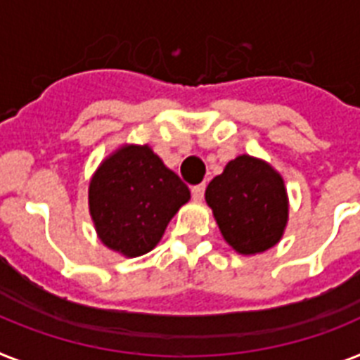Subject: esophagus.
<instances>
[{
  "mask_svg": "<svg viewBox=\"0 0 360 360\" xmlns=\"http://www.w3.org/2000/svg\"><path fill=\"white\" fill-rule=\"evenodd\" d=\"M192 192V198L194 200H203V194H205V183H201V185H194L190 188Z\"/></svg>",
  "mask_w": 360,
  "mask_h": 360,
  "instance_id": "34e87169",
  "label": "esophagus"
}]
</instances>
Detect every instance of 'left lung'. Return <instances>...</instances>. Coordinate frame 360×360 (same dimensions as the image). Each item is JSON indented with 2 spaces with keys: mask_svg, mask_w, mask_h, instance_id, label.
I'll return each mask as SVG.
<instances>
[{
  "mask_svg": "<svg viewBox=\"0 0 360 360\" xmlns=\"http://www.w3.org/2000/svg\"><path fill=\"white\" fill-rule=\"evenodd\" d=\"M221 235L238 253L253 255L276 246L288 218L283 177L270 165L240 155L205 190Z\"/></svg>",
  "mask_w": 360,
  "mask_h": 360,
  "instance_id": "1",
  "label": "left lung"
}]
</instances>
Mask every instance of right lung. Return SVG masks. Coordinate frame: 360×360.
<instances>
[{
    "mask_svg": "<svg viewBox=\"0 0 360 360\" xmlns=\"http://www.w3.org/2000/svg\"><path fill=\"white\" fill-rule=\"evenodd\" d=\"M190 200L188 186L148 146H124L90 181L89 205L99 238L125 257L153 250Z\"/></svg>",
    "mask_w": 360,
    "mask_h": 360,
    "instance_id": "obj_1",
    "label": "right lung"
}]
</instances>
